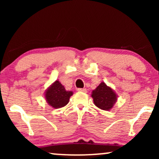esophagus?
<instances>
[{
	"label": "esophagus",
	"mask_w": 159,
	"mask_h": 159,
	"mask_svg": "<svg viewBox=\"0 0 159 159\" xmlns=\"http://www.w3.org/2000/svg\"><path fill=\"white\" fill-rule=\"evenodd\" d=\"M78 91H80V92H83V93H87V90L85 88H79L77 89Z\"/></svg>",
	"instance_id": "esophagus-1"
}]
</instances>
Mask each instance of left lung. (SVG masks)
I'll return each instance as SVG.
<instances>
[{
	"instance_id": "8db88e82",
	"label": "left lung",
	"mask_w": 159,
	"mask_h": 159,
	"mask_svg": "<svg viewBox=\"0 0 159 159\" xmlns=\"http://www.w3.org/2000/svg\"><path fill=\"white\" fill-rule=\"evenodd\" d=\"M91 96L93 98L95 105L105 111H109L114 107L118 97L115 91L109 86L106 85L103 82L93 90Z\"/></svg>"
}]
</instances>
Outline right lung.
I'll use <instances>...</instances> for the list:
<instances>
[{
    "label": "right lung",
    "instance_id": "1",
    "mask_svg": "<svg viewBox=\"0 0 159 159\" xmlns=\"http://www.w3.org/2000/svg\"><path fill=\"white\" fill-rule=\"evenodd\" d=\"M73 95L72 91H67L61 83L56 80L45 92V98L49 106L53 108L64 107L69 103Z\"/></svg>",
    "mask_w": 159,
    "mask_h": 159
}]
</instances>
